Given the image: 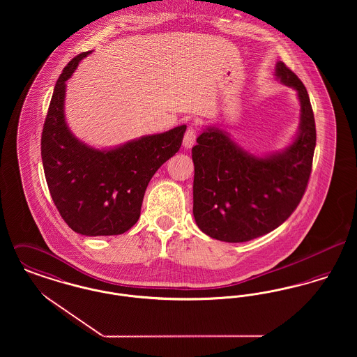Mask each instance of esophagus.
I'll return each instance as SVG.
<instances>
[{
    "mask_svg": "<svg viewBox=\"0 0 357 357\" xmlns=\"http://www.w3.org/2000/svg\"><path fill=\"white\" fill-rule=\"evenodd\" d=\"M197 127L195 126H190L185 132V137H183V146L186 149H190L194 146L195 143V139H197Z\"/></svg>",
    "mask_w": 357,
    "mask_h": 357,
    "instance_id": "esophagus-1",
    "label": "esophagus"
}]
</instances>
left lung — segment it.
Listing matches in <instances>:
<instances>
[{
  "mask_svg": "<svg viewBox=\"0 0 357 357\" xmlns=\"http://www.w3.org/2000/svg\"><path fill=\"white\" fill-rule=\"evenodd\" d=\"M281 83L297 91L300 131L282 153L265 158L243 151L215 127L192 147V213L204 234L225 242H246L271 233L288 220L305 194L316 147V124L305 85L282 63Z\"/></svg>",
  "mask_w": 357,
  "mask_h": 357,
  "instance_id": "1",
  "label": "left lung"
}]
</instances>
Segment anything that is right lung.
Instances as JSON below:
<instances>
[{
    "instance_id": "add662e5",
    "label": "right lung",
    "mask_w": 357,
    "mask_h": 357,
    "mask_svg": "<svg viewBox=\"0 0 357 357\" xmlns=\"http://www.w3.org/2000/svg\"><path fill=\"white\" fill-rule=\"evenodd\" d=\"M89 53L72 59L54 85L41 135V158L52 199L69 227L89 237L118 236L139 220L149 182L178 153L186 126L114 150H95L76 139L64 118L66 82Z\"/></svg>"
}]
</instances>
